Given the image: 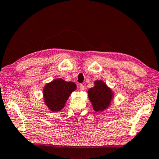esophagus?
I'll return each mask as SVG.
<instances>
[{
  "mask_svg": "<svg viewBox=\"0 0 159 159\" xmlns=\"http://www.w3.org/2000/svg\"><path fill=\"white\" fill-rule=\"evenodd\" d=\"M79 90H80V91H83L85 90V87H84V85H83V84H80L79 85Z\"/></svg>",
  "mask_w": 159,
  "mask_h": 159,
  "instance_id": "esophagus-1",
  "label": "esophagus"
}]
</instances>
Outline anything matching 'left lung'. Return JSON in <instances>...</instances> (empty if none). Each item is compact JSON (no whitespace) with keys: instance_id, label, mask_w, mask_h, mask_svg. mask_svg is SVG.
Masks as SVG:
<instances>
[{"instance_id":"left-lung-1","label":"left lung","mask_w":159,"mask_h":159,"mask_svg":"<svg viewBox=\"0 0 159 159\" xmlns=\"http://www.w3.org/2000/svg\"><path fill=\"white\" fill-rule=\"evenodd\" d=\"M93 88L88 90V98L92 103L94 111H104L109 108L114 98V92L105 83L97 80Z\"/></svg>"}]
</instances>
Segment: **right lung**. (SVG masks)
Instances as JSON below:
<instances>
[{
    "label": "right lung",
    "instance_id": "add662e5",
    "mask_svg": "<svg viewBox=\"0 0 159 159\" xmlns=\"http://www.w3.org/2000/svg\"><path fill=\"white\" fill-rule=\"evenodd\" d=\"M76 90L74 83L57 79L45 85L43 95L45 105L52 112L62 109L72 92Z\"/></svg>",
    "mask_w": 159,
    "mask_h": 159
}]
</instances>
